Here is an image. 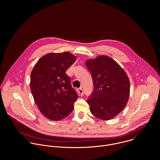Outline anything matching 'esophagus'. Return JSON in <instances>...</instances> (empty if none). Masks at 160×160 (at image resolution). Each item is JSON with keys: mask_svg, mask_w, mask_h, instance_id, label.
Returning a JSON list of instances; mask_svg holds the SVG:
<instances>
[{"mask_svg": "<svg viewBox=\"0 0 160 160\" xmlns=\"http://www.w3.org/2000/svg\"><path fill=\"white\" fill-rule=\"evenodd\" d=\"M78 93H79V95L81 96H82L83 94H84V92H83V90H82V88H79L78 89Z\"/></svg>", "mask_w": 160, "mask_h": 160, "instance_id": "esophagus-1", "label": "esophagus"}]
</instances>
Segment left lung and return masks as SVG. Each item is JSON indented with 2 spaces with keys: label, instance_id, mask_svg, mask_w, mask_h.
I'll use <instances>...</instances> for the list:
<instances>
[{
  "label": "left lung",
  "instance_id": "obj_1",
  "mask_svg": "<svg viewBox=\"0 0 160 160\" xmlns=\"http://www.w3.org/2000/svg\"><path fill=\"white\" fill-rule=\"evenodd\" d=\"M86 66L93 84V91L87 100L92 114L102 120L114 118L129 100L130 82L126 72L106 55L88 60Z\"/></svg>",
  "mask_w": 160,
  "mask_h": 160
}]
</instances>
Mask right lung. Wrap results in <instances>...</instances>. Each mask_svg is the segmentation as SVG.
Returning <instances> with one entry per match:
<instances>
[{
	"label": "right lung",
	"mask_w": 160,
	"mask_h": 160,
	"mask_svg": "<svg viewBox=\"0 0 160 160\" xmlns=\"http://www.w3.org/2000/svg\"><path fill=\"white\" fill-rule=\"evenodd\" d=\"M76 60L68 52L49 53L38 61L31 71V91L38 109L48 119L59 121L73 110L78 95L66 71Z\"/></svg>",
	"instance_id": "1"
}]
</instances>
